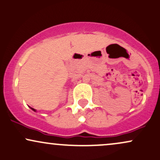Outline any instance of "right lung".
<instances>
[{
	"label": "right lung",
	"mask_w": 160,
	"mask_h": 160,
	"mask_svg": "<svg viewBox=\"0 0 160 160\" xmlns=\"http://www.w3.org/2000/svg\"><path fill=\"white\" fill-rule=\"evenodd\" d=\"M32 110H34V111H35V109H33V108H32Z\"/></svg>",
	"instance_id": "right-lung-1"
}]
</instances>
